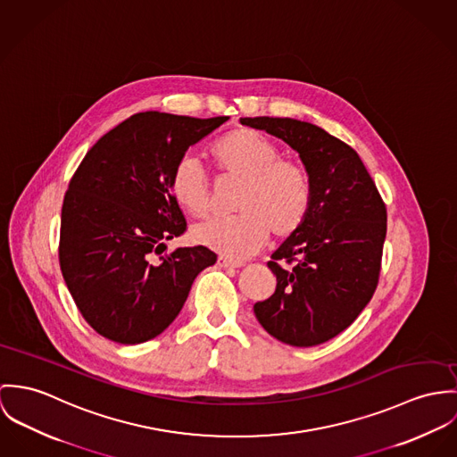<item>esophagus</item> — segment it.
Here are the masks:
<instances>
[{"mask_svg": "<svg viewBox=\"0 0 457 457\" xmlns=\"http://www.w3.org/2000/svg\"><path fill=\"white\" fill-rule=\"evenodd\" d=\"M217 264H219L220 268H240V266H244V261H235V259H228V257L220 255V257L217 259Z\"/></svg>", "mask_w": 457, "mask_h": 457, "instance_id": "34e87169", "label": "esophagus"}]
</instances>
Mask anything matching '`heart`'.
Returning a JSON list of instances; mask_svg holds the SVG:
<instances>
[{
	"mask_svg": "<svg viewBox=\"0 0 457 457\" xmlns=\"http://www.w3.org/2000/svg\"><path fill=\"white\" fill-rule=\"evenodd\" d=\"M208 155L222 175L242 180L235 204L240 213L195 228L196 244L228 259H244L266 244L270 229L286 238L303 226L313 204V182L300 161L280 157L270 138L249 128L219 137ZM170 191L191 217L202 219L210 212L208 182L195 159L184 157L175 164Z\"/></svg>",
	"mask_w": 457,
	"mask_h": 457,
	"instance_id": "obj_1",
	"label": "heart"
}]
</instances>
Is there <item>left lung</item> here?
Here are the masks:
<instances>
[{
    "instance_id": "obj_1",
    "label": "left lung",
    "mask_w": 457,
    "mask_h": 457,
    "mask_svg": "<svg viewBox=\"0 0 457 457\" xmlns=\"http://www.w3.org/2000/svg\"><path fill=\"white\" fill-rule=\"evenodd\" d=\"M240 122L284 140L313 182L308 219L268 261L277 289L253 313L284 344H324L354 322L377 289L386 204L354 149L322 128L289 117Z\"/></svg>"
}]
</instances>
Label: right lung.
Masks as SVG:
<instances>
[{"instance_id":"right-lung-1","label":"right lung","mask_w":457,"mask_h":457,"mask_svg":"<svg viewBox=\"0 0 457 457\" xmlns=\"http://www.w3.org/2000/svg\"><path fill=\"white\" fill-rule=\"evenodd\" d=\"M226 120L135 113L103 135L73 173L59 264L79 312L104 338L135 345L161 335L198 273L217 261L204 245L156 255L187 228L170 191L175 164Z\"/></svg>"}]
</instances>
